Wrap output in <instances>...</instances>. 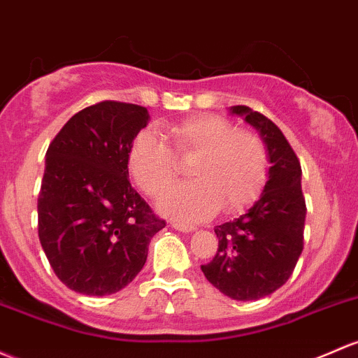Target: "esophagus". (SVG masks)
I'll use <instances>...</instances> for the list:
<instances>
[{"label": "esophagus", "mask_w": 358, "mask_h": 358, "mask_svg": "<svg viewBox=\"0 0 358 358\" xmlns=\"http://www.w3.org/2000/svg\"><path fill=\"white\" fill-rule=\"evenodd\" d=\"M171 227L175 229H178V231H183V233H190L195 229V227H192V224H182V223H171Z\"/></svg>", "instance_id": "esophagus-1"}]
</instances>
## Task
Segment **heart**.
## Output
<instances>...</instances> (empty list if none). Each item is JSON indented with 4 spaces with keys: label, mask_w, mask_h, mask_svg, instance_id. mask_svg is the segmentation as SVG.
Here are the masks:
<instances>
[{
    "label": "heart",
    "mask_w": 358,
    "mask_h": 358,
    "mask_svg": "<svg viewBox=\"0 0 358 358\" xmlns=\"http://www.w3.org/2000/svg\"><path fill=\"white\" fill-rule=\"evenodd\" d=\"M161 142L141 131L127 156L129 171L138 189L157 199L178 178V163L194 159L190 178L159 202V210L176 221L195 223L217 209L235 214L261 195L269 173L264 141L250 130L235 129L217 115H195L168 127Z\"/></svg>",
    "instance_id": "heart-1"
}]
</instances>
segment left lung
Instances as JSON below:
<instances>
[{"label":"left lung","mask_w":358,"mask_h":358,"mask_svg":"<svg viewBox=\"0 0 358 358\" xmlns=\"http://www.w3.org/2000/svg\"><path fill=\"white\" fill-rule=\"evenodd\" d=\"M259 130L269 152V180L259 201L233 221L214 228L217 252L201 266L213 287L233 300H259L283 287L303 250L306 197L302 168L283 131L248 106H233Z\"/></svg>","instance_id":"1"}]
</instances>
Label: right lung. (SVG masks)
I'll use <instances>...</instances> for the list:
<instances>
[{
    "label": "right lung",
    "instance_id": "obj_1",
    "mask_svg": "<svg viewBox=\"0 0 358 358\" xmlns=\"http://www.w3.org/2000/svg\"><path fill=\"white\" fill-rule=\"evenodd\" d=\"M148 108L103 101L73 115L46 152L37 231L52 271L82 295L120 292L166 227L129 182L127 156Z\"/></svg>",
    "mask_w": 358,
    "mask_h": 358
}]
</instances>
